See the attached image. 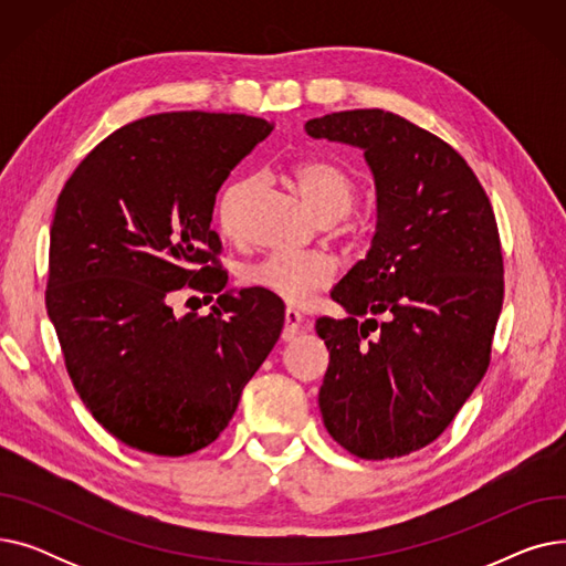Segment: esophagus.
Segmentation results:
<instances>
[{"label": "esophagus", "mask_w": 566, "mask_h": 566, "mask_svg": "<svg viewBox=\"0 0 566 566\" xmlns=\"http://www.w3.org/2000/svg\"><path fill=\"white\" fill-rule=\"evenodd\" d=\"M303 331V314L293 307H286L284 312V331H282V339L291 342L301 335Z\"/></svg>", "instance_id": "34e87169"}]
</instances>
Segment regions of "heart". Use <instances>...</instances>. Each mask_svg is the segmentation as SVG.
I'll return each mask as SVG.
<instances>
[{"label": "heart", "instance_id": "b5f03b06", "mask_svg": "<svg viewBox=\"0 0 566 566\" xmlns=\"http://www.w3.org/2000/svg\"><path fill=\"white\" fill-rule=\"evenodd\" d=\"M291 176L303 199L321 218H342L353 199L355 184L344 167L323 158H307L291 167ZM252 178H238L224 186L216 203V220L224 235L238 238L243 233L245 211L254 195ZM337 277V263L323 252H273L254 263H248L241 273L243 284L263 291L289 305H305L314 293L328 289Z\"/></svg>", "mask_w": 566, "mask_h": 566}]
</instances>
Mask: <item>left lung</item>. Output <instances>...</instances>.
Segmentation results:
<instances>
[{
	"label": "left lung",
	"mask_w": 566,
	"mask_h": 566,
	"mask_svg": "<svg viewBox=\"0 0 566 566\" xmlns=\"http://www.w3.org/2000/svg\"><path fill=\"white\" fill-rule=\"evenodd\" d=\"M305 130L363 148L376 184L371 248L331 293L348 316L316 321L331 350L323 424L360 459L406 457L450 427L489 369L504 295L493 208L454 148L399 114L333 112Z\"/></svg>",
	"instance_id": "1"
}]
</instances>
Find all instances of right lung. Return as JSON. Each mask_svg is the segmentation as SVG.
<instances>
[{
  "label": "right lung",
  "instance_id": "right-lung-1",
  "mask_svg": "<svg viewBox=\"0 0 566 566\" xmlns=\"http://www.w3.org/2000/svg\"><path fill=\"white\" fill-rule=\"evenodd\" d=\"M271 130L245 114L146 116L105 137L56 199L48 316L80 399L128 448H208L280 339L273 295L224 291L211 229L218 190ZM181 287L218 294L212 314L176 317Z\"/></svg>",
  "mask_w": 566,
  "mask_h": 566
}]
</instances>
